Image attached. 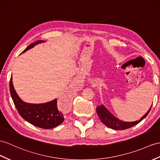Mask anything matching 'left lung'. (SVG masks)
Returning a JSON list of instances; mask_svg holds the SVG:
<instances>
[{
  "label": "left lung",
  "instance_id": "8db88e82",
  "mask_svg": "<svg viewBox=\"0 0 160 160\" xmlns=\"http://www.w3.org/2000/svg\"><path fill=\"white\" fill-rule=\"evenodd\" d=\"M151 107L150 109L147 111V113L144 115L142 118L140 119L139 121H136L134 122H123L122 121H120L118 119H117L115 117L112 115L111 112L107 110V108H105L102 105L101 106H98L96 107V112L98 114V117L100 118V120L102 121V122L108 126V128H111L112 129L114 130H123L130 128L132 126H134L136 124H138L139 122H141V121L145 119L147 115L149 114V112L151 111Z\"/></svg>",
  "mask_w": 160,
  "mask_h": 160
}]
</instances>
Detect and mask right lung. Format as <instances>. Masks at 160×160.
<instances>
[{
	"label": "right lung",
	"mask_w": 160,
	"mask_h": 160,
	"mask_svg": "<svg viewBox=\"0 0 160 160\" xmlns=\"http://www.w3.org/2000/svg\"><path fill=\"white\" fill-rule=\"evenodd\" d=\"M41 42L43 41L40 40L30 44L23 51V52H25L26 51ZM9 88L13 103L19 115L22 118L33 126L43 129H51L59 126L64 122V115L62 111L58 110L56 99L52 102L44 104H36L23 102L15 91L11 77L9 82Z\"/></svg>",
	"instance_id": "right-lung-1"
}]
</instances>
